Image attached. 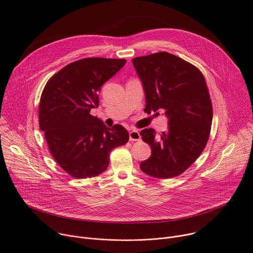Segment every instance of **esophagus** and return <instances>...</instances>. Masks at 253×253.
<instances>
[{
  "label": "esophagus",
  "instance_id": "esophagus-1",
  "mask_svg": "<svg viewBox=\"0 0 253 253\" xmlns=\"http://www.w3.org/2000/svg\"><path fill=\"white\" fill-rule=\"evenodd\" d=\"M129 138H130V141H140L141 140L140 133L137 130H132L129 133Z\"/></svg>",
  "mask_w": 253,
  "mask_h": 253
}]
</instances>
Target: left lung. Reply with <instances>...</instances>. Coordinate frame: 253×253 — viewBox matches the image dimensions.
<instances>
[{
	"label": "left lung",
	"mask_w": 253,
	"mask_h": 253,
	"mask_svg": "<svg viewBox=\"0 0 253 253\" xmlns=\"http://www.w3.org/2000/svg\"><path fill=\"white\" fill-rule=\"evenodd\" d=\"M132 63L145 91V111L165 110L169 119L160 137L152 128L140 132L152 150L140 169L156 178L177 176L198 159L209 139L213 107L206 81L195 66L168 52L137 57Z\"/></svg>",
	"instance_id": "1"
}]
</instances>
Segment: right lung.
Returning a JSON list of instances; mask_svg holds the SVG:
<instances>
[{"label":"right lung","mask_w":253,"mask_h":253,"mask_svg":"<svg viewBox=\"0 0 253 253\" xmlns=\"http://www.w3.org/2000/svg\"><path fill=\"white\" fill-rule=\"evenodd\" d=\"M125 63V59H81L65 66L45 84L39 127L52 157L73 177L102 173L109 165L110 152L129 140L122 125L108 128L90 114V109L99 105L101 85Z\"/></svg>","instance_id":"add662e5"}]
</instances>
